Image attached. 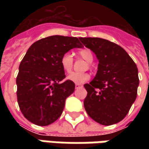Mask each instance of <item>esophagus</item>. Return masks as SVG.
<instances>
[{"mask_svg": "<svg viewBox=\"0 0 149 149\" xmlns=\"http://www.w3.org/2000/svg\"><path fill=\"white\" fill-rule=\"evenodd\" d=\"M81 86H82V85H81L80 84H75V88H76V89H78L79 87H81Z\"/></svg>", "mask_w": 149, "mask_h": 149, "instance_id": "1", "label": "esophagus"}]
</instances>
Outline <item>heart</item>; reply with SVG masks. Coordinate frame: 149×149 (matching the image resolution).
Returning <instances> with one entry per match:
<instances>
[{"instance_id":"obj_1","label":"heart","mask_w":149,"mask_h":149,"mask_svg":"<svg viewBox=\"0 0 149 149\" xmlns=\"http://www.w3.org/2000/svg\"><path fill=\"white\" fill-rule=\"evenodd\" d=\"M79 55L86 60L88 63H91L94 60V54L92 51L89 49H82L78 52ZM73 63H74V58L73 54L70 52H66L63 54L60 58V65L62 67L63 70L65 73L71 72L73 68ZM67 79L72 82L76 84H82L86 82L89 79V75L87 73H71L68 75Z\"/></svg>"}]
</instances>
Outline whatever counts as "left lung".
I'll use <instances>...</instances> for the list:
<instances>
[{
	"instance_id": "1",
	"label": "left lung",
	"mask_w": 149,
	"mask_h": 149,
	"mask_svg": "<svg viewBox=\"0 0 149 149\" xmlns=\"http://www.w3.org/2000/svg\"><path fill=\"white\" fill-rule=\"evenodd\" d=\"M99 60L94 79L84 86L88 94L84 109L91 118L102 125L123 120L136 100L139 84L138 68L118 45L101 38L79 37Z\"/></svg>"
}]
</instances>
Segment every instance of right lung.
I'll return each mask as SVG.
<instances>
[{
	"instance_id": "right-lung-1",
	"label": "right lung",
	"mask_w": 149,
	"mask_h": 149,
	"mask_svg": "<svg viewBox=\"0 0 149 149\" xmlns=\"http://www.w3.org/2000/svg\"><path fill=\"white\" fill-rule=\"evenodd\" d=\"M76 37L53 36L32 44L19 66L17 102L26 119L47 126L60 117L74 83L64 80L60 58L73 48H82Z\"/></svg>"
}]
</instances>
